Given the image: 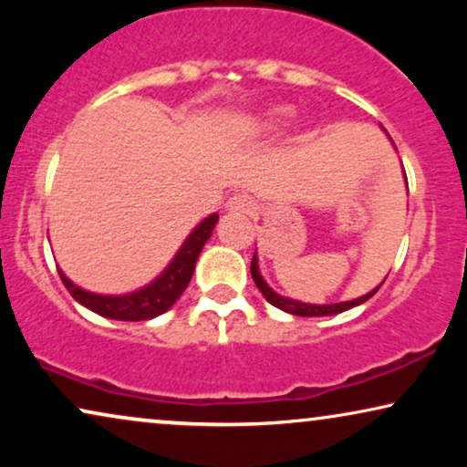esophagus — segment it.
I'll return each instance as SVG.
<instances>
[{
    "label": "esophagus",
    "mask_w": 467,
    "mask_h": 467,
    "mask_svg": "<svg viewBox=\"0 0 467 467\" xmlns=\"http://www.w3.org/2000/svg\"><path fill=\"white\" fill-rule=\"evenodd\" d=\"M225 210L232 214H251L254 210V202L253 197H248L244 193H235L227 200Z\"/></svg>",
    "instance_id": "34e87169"
}]
</instances>
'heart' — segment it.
Returning <instances> with one entry per match:
<instances>
[{"label":"heart","mask_w":467,"mask_h":467,"mask_svg":"<svg viewBox=\"0 0 467 467\" xmlns=\"http://www.w3.org/2000/svg\"><path fill=\"white\" fill-rule=\"evenodd\" d=\"M293 114H296V110H293L291 106H285V104L270 106L265 108V110L253 114V117H246L244 120H240V125L235 127V136L240 140L274 138L291 123Z\"/></svg>","instance_id":"1"}]
</instances>
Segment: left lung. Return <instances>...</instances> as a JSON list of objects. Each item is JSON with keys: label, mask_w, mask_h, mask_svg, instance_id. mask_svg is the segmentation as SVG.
<instances>
[{"label": "left lung", "mask_w": 467, "mask_h": 467, "mask_svg": "<svg viewBox=\"0 0 467 467\" xmlns=\"http://www.w3.org/2000/svg\"><path fill=\"white\" fill-rule=\"evenodd\" d=\"M406 176V174H404ZM408 184V182H406ZM251 274H253V280L254 285H257V289L264 293V297L270 302L272 306H276V308L289 312V315H296V317H329V315H340V312H347L350 308H355V306H361L363 302H368L369 297L374 296L376 291L380 289V285L372 289L366 296L357 297V299H350V302H337V304H306V302H299V299H291V297H285L280 296L272 289L270 285L265 283L264 276H261L259 272V259H257V251L253 254V261H251Z\"/></svg>", "instance_id": "8db88e82"}]
</instances>
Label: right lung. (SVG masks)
Returning a JSON list of instances; mask_svg holds the SVG:
<instances>
[{
	"mask_svg": "<svg viewBox=\"0 0 467 467\" xmlns=\"http://www.w3.org/2000/svg\"><path fill=\"white\" fill-rule=\"evenodd\" d=\"M216 223H219V214L216 213L208 214L202 223H197L193 232L187 235V240L178 248L174 259L165 265V270L155 280H150L149 285L140 286V289L131 293L104 296V293H93L74 285L63 274V270H59V276L76 302L93 310L95 315L114 318V321H150V318L168 312L176 304V299L182 296L184 289H187L191 276H193L197 257H200L203 244L213 235Z\"/></svg>",
	"mask_w": 467,
	"mask_h": 467,
	"instance_id": "right-lung-1",
	"label": "right lung"
}]
</instances>
